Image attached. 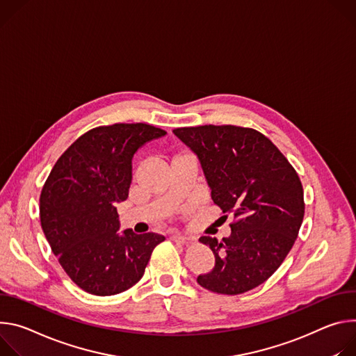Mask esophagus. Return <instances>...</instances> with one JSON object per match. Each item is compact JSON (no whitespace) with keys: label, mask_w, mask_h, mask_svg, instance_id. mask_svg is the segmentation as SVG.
Here are the masks:
<instances>
[{"label":"esophagus","mask_w":356,"mask_h":356,"mask_svg":"<svg viewBox=\"0 0 356 356\" xmlns=\"http://www.w3.org/2000/svg\"><path fill=\"white\" fill-rule=\"evenodd\" d=\"M171 239L177 243H181V245H191L193 243V238H191V236H182V234H172Z\"/></svg>","instance_id":"34e87169"}]
</instances>
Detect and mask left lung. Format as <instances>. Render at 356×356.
<instances>
[{
    "label": "left lung",
    "instance_id": "left-lung-1",
    "mask_svg": "<svg viewBox=\"0 0 356 356\" xmlns=\"http://www.w3.org/2000/svg\"><path fill=\"white\" fill-rule=\"evenodd\" d=\"M174 134L200 158L212 201L233 213L229 238L202 236L215 254L200 286L236 296L261 283L291 250L304 218V191L289 163L266 136L238 126L175 129Z\"/></svg>",
    "mask_w": 356,
    "mask_h": 356
}]
</instances>
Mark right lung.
I'll list each match as a JSON object with an SVG mask.
<instances>
[{"label": "right lung", "mask_w": 356, "mask_h": 356, "mask_svg": "<svg viewBox=\"0 0 356 356\" xmlns=\"http://www.w3.org/2000/svg\"><path fill=\"white\" fill-rule=\"evenodd\" d=\"M167 131L117 123L79 137L54 165L39 198V218L51 249L70 280L95 296H114L144 274L163 234L118 233L115 205L129 198L133 156Z\"/></svg>", "instance_id": "add662e5"}]
</instances>
